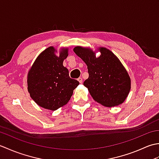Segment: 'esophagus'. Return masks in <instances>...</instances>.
<instances>
[{"label": "esophagus", "mask_w": 159, "mask_h": 159, "mask_svg": "<svg viewBox=\"0 0 159 159\" xmlns=\"http://www.w3.org/2000/svg\"><path fill=\"white\" fill-rule=\"evenodd\" d=\"M78 80H79V82L80 84H82V83H83V79H82L81 77L79 78V79H78Z\"/></svg>", "instance_id": "obj_1"}]
</instances>
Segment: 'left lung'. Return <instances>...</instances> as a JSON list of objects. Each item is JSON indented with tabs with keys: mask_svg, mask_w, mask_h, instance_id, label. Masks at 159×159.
<instances>
[{
	"mask_svg": "<svg viewBox=\"0 0 159 159\" xmlns=\"http://www.w3.org/2000/svg\"><path fill=\"white\" fill-rule=\"evenodd\" d=\"M96 57L92 49L76 46L74 52L87 66L89 77L83 85L93 98L102 105H119L126 100L130 90V78L126 70L114 54L106 48L98 49Z\"/></svg>",
	"mask_w": 159,
	"mask_h": 159,
	"instance_id": "obj_1",
	"label": "left lung"
}]
</instances>
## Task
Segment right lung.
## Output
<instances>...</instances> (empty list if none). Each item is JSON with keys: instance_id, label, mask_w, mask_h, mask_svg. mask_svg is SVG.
<instances>
[{"instance_id": "add662e5", "label": "right lung", "mask_w": 159, "mask_h": 159, "mask_svg": "<svg viewBox=\"0 0 159 159\" xmlns=\"http://www.w3.org/2000/svg\"><path fill=\"white\" fill-rule=\"evenodd\" d=\"M68 49L62 48L59 56L52 46L40 54L27 76L30 96L41 107L55 111L70 100L79 82L69 76V71L63 65L68 56Z\"/></svg>"}]
</instances>
